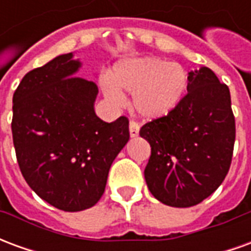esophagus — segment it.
Returning a JSON list of instances; mask_svg holds the SVG:
<instances>
[{
    "label": "esophagus",
    "instance_id": "1",
    "mask_svg": "<svg viewBox=\"0 0 251 251\" xmlns=\"http://www.w3.org/2000/svg\"><path fill=\"white\" fill-rule=\"evenodd\" d=\"M129 131H130V137H137L138 133H140V125L134 122V121H130L129 124Z\"/></svg>",
    "mask_w": 251,
    "mask_h": 251
}]
</instances>
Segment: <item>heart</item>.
Returning a JSON list of instances; mask_svg holds the SVG:
<instances>
[{
	"label": "heart",
	"instance_id": "heart-1",
	"mask_svg": "<svg viewBox=\"0 0 251 251\" xmlns=\"http://www.w3.org/2000/svg\"><path fill=\"white\" fill-rule=\"evenodd\" d=\"M188 74L179 63L160 57H133L117 63L100 87L111 103L133 94V107L145 120H160L179 107L188 90Z\"/></svg>",
	"mask_w": 251,
	"mask_h": 251
}]
</instances>
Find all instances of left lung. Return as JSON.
Returning a JSON list of instances; mask_svg holds the SVG:
<instances>
[{
  "mask_svg": "<svg viewBox=\"0 0 251 251\" xmlns=\"http://www.w3.org/2000/svg\"><path fill=\"white\" fill-rule=\"evenodd\" d=\"M188 94L172 114L142 126L152 148L149 191L171 207H192L214 194L230 169L235 120L230 90L207 67L188 72Z\"/></svg>",
  "mask_w": 251,
  "mask_h": 251,
  "instance_id": "1",
  "label": "left lung"
}]
</instances>
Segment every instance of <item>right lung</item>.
I'll list each match as a JSON object with an SVG mask.
<instances>
[{
  "label": "right lung",
  "instance_id": "add662e5",
  "mask_svg": "<svg viewBox=\"0 0 251 251\" xmlns=\"http://www.w3.org/2000/svg\"><path fill=\"white\" fill-rule=\"evenodd\" d=\"M82 63L59 55L29 71L13 95L12 133L21 174L30 188L59 210L76 212L98 203L111 164L129 141V121L95 114L98 87L75 76Z\"/></svg>",
  "mask_w": 251,
  "mask_h": 251
}]
</instances>
